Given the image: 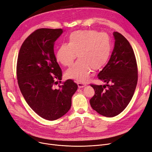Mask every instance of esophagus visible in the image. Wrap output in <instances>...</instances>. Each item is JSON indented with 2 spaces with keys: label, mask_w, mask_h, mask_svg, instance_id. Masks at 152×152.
<instances>
[{
  "label": "esophagus",
  "mask_w": 152,
  "mask_h": 152,
  "mask_svg": "<svg viewBox=\"0 0 152 152\" xmlns=\"http://www.w3.org/2000/svg\"><path fill=\"white\" fill-rule=\"evenodd\" d=\"M77 86H78V88H84L86 86V85L85 84H84L83 83H77Z\"/></svg>",
  "instance_id": "1"
}]
</instances>
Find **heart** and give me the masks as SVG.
I'll return each instance as SVG.
<instances>
[{
    "label": "heart",
    "instance_id": "1",
    "mask_svg": "<svg viewBox=\"0 0 152 152\" xmlns=\"http://www.w3.org/2000/svg\"><path fill=\"white\" fill-rule=\"evenodd\" d=\"M111 50V40L108 34L94 30L77 31L71 34L68 44L59 46L56 59L63 66H69L77 54L79 60L67 70L66 75L70 79L84 82L93 69L99 70L107 63Z\"/></svg>",
    "mask_w": 152,
    "mask_h": 152
}]
</instances>
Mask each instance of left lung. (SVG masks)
I'll return each instance as SVG.
<instances>
[{
    "label": "left lung",
    "mask_w": 152,
    "mask_h": 152,
    "mask_svg": "<svg viewBox=\"0 0 152 152\" xmlns=\"http://www.w3.org/2000/svg\"><path fill=\"white\" fill-rule=\"evenodd\" d=\"M115 47L111 58L98 75L106 85H91L95 91L90 104L97 113L113 117L124 110L133 96L138 81V69L134 51L127 39L113 32Z\"/></svg>",
    "instance_id": "obj_1"
}]
</instances>
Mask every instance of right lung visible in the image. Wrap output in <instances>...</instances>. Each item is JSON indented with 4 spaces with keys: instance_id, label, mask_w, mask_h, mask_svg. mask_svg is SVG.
Listing matches in <instances>:
<instances>
[{
    "instance_id": "obj_1",
    "label": "right lung",
    "mask_w": 152,
    "mask_h": 152,
    "mask_svg": "<svg viewBox=\"0 0 152 152\" xmlns=\"http://www.w3.org/2000/svg\"><path fill=\"white\" fill-rule=\"evenodd\" d=\"M61 29H39L32 32L20 49L17 63V78L22 94L31 109L42 118L56 120L71 106L77 84L67 80L63 85L62 71L54 53V42Z\"/></svg>"
}]
</instances>
